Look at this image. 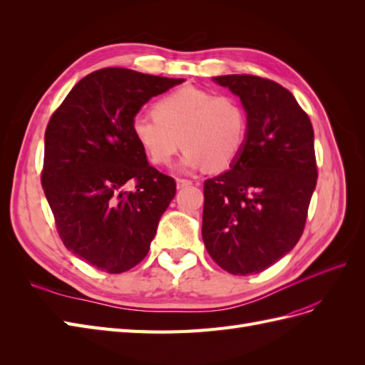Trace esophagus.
Listing matches in <instances>:
<instances>
[{"instance_id":"esophagus-1","label":"esophagus","mask_w":365,"mask_h":365,"mask_svg":"<svg viewBox=\"0 0 365 365\" xmlns=\"http://www.w3.org/2000/svg\"><path fill=\"white\" fill-rule=\"evenodd\" d=\"M193 182L190 180H185V178H178L176 180V187L178 189H184V187H190Z\"/></svg>"}]
</instances>
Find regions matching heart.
<instances>
[{"mask_svg": "<svg viewBox=\"0 0 365 365\" xmlns=\"http://www.w3.org/2000/svg\"><path fill=\"white\" fill-rule=\"evenodd\" d=\"M130 130L152 164H169L182 145L184 170H222L245 148L248 115L235 96L184 86L160 98L153 115H134Z\"/></svg>", "mask_w": 365, "mask_h": 365, "instance_id": "obj_1", "label": "heart"}]
</instances>
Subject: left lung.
Here are the masks:
<instances>
[{
    "instance_id": "obj_1",
    "label": "left lung",
    "mask_w": 365,
    "mask_h": 365,
    "mask_svg": "<svg viewBox=\"0 0 365 365\" xmlns=\"http://www.w3.org/2000/svg\"><path fill=\"white\" fill-rule=\"evenodd\" d=\"M215 81L240 97L248 135L231 169L204 182L202 240L227 272L257 274L303 235L318 178L314 129L277 82L251 74Z\"/></svg>"
}]
</instances>
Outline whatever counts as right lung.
<instances>
[{"mask_svg":"<svg viewBox=\"0 0 365 365\" xmlns=\"http://www.w3.org/2000/svg\"><path fill=\"white\" fill-rule=\"evenodd\" d=\"M182 79L102 68L74 85L46 129L41 182L63 245L120 274L149 252L176 182L149 165L130 130L149 98ZM134 185L132 191H125Z\"/></svg>","mask_w":365,"mask_h":365,"instance_id":"right-lung-1","label":"right lung"}]
</instances>
